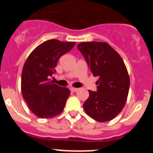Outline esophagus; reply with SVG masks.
<instances>
[{"mask_svg": "<svg viewBox=\"0 0 153 153\" xmlns=\"http://www.w3.org/2000/svg\"><path fill=\"white\" fill-rule=\"evenodd\" d=\"M78 90H79L78 88H74V87H72V88L70 89V90H71L72 92H76Z\"/></svg>", "mask_w": 153, "mask_h": 153, "instance_id": "1", "label": "esophagus"}]
</instances>
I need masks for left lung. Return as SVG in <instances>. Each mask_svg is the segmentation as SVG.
<instances>
[{
  "mask_svg": "<svg viewBox=\"0 0 153 153\" xmlns=\"http://www.w3.org/2000/svg\"><path fill=\"white\" fill-rule=\"evenodd\" d=\"M77 47L93 76H99L97 91L89 90L83 109L98 122L110 121L122 111L127 100L130 80L125 63L106 42H83Z\"/></svg>",
  "mask_w": 153,
  "mask_h": 153,
  "instance_id": "1",
  "label": "left lung"
}]
</instances>
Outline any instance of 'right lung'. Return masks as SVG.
<instances>
[{"instance_id": "obj_1", "label": "right lung", "mask_w": 153, "mask_h": 153, "mask_svg": "<svg viewBox=\"0 0 153 153\" xmlns=\"http://www.w3.org/2000/svg\"><path fill=\"white\" fill-rule=\"evenodd\" d=\"M76 42L47 40L36 47L27 59L21 74V92L31 112L42 119L54 117L63 110L70 90L50 79L59 58Z\"/></svg>"}]
</instances>
